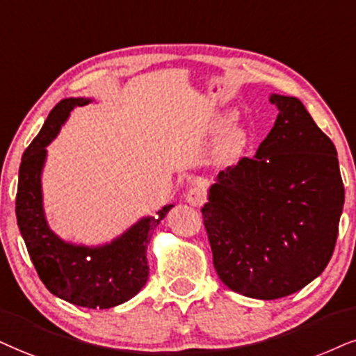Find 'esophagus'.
I'll return each mask as SVG.
<instances>
[{"label":"esophagus","instance_id":"obj_1","mask_svg":"<svg viewBox=\"0 0 356 356\" xmlns=\"http://www.w3.org/2000/svg\"><path fill=\"white\" fill-rule=\"evenodd\" d=\"M206 200V193L201 186H191L190 190L186 191V203L191 206H201Z\"/></svg>","mask_w":356,"mask_h":356}]
</instances>
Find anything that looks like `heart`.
Masks as SVG:
<instances>
[{
    "label": "heart",
    "mask_w": 356,
    "mask_h": 356,
    "mask_svg": "<svg viewBox=\"0 0 356 356\" xmlns=\"http://www.w3.org/2000/svg\"><path fill=\"white\" fill-rule=\"evenodd\" d=\"M244 143V131L241 129H231L226 134L225 140H222L221 145V153L225 156H229L232 153H236L243 147Z\"/></svg>",
    "instance_id": "heart-1"
}]
</instances>
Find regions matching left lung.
Instances as JSON below:
<instances>
[{
    "mask_svg": "<svg viewBox=\"0 0 356 356\" xmlns=\"http://www.w3.org/2000/svg\"><path fill=\"white\" fill-rule=\"evenodd\" d=\"M270 104L279 115L256 155L219 171L201 209L219 279L262 300L322 274L345 203L332 140L299 99L272 94Z\"/></svg>",
    "mask_w": 356,
    "mask_h": 356,
    "instance_id": "8db88e82",
    "label": "left lung"
}]
</instances>
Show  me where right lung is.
<instances>
[{"label":"right lung","instance_id":"obj_1","mask_svg":"<svg viewBox=\"0 0 356 356\" xmlns=\"http://www.w3.org/2000/svg\"><path fill=\"white\" fill-rule=\"evenodd\" d=\"M87 99H65L52 108L41 131L26 148L19 166L16 218L29 257L47 291L69 304L87 309H111L137 296L148 279L147 245L152 232L173 204L153 218H143L125 234L100 248L72 245L49 229L42 211L41 170L46 147L74 107Z\"/></svg>","mask_w":356,"mask_h":356}]
</instances>
